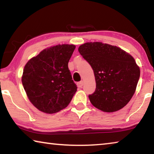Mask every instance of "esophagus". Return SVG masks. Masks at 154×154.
<instances>
[{"instance_id":"obj_1","label":"esophagus","mask_w":154,"mask_h":154,"mask_svg":"<svg viewBox=\"0 0 154 154\" xmlns=\"http://www.w3.org/2000/svg\"><path fill=\"white\" fill-rule=\"evenodd\" d=\"M77 87L78 88H82V86H83V81H81V82H78L77 83Z\"/></svg>"}]
</instances>
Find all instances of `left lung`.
Returning a JSON list of instances; mask_svg holds the SVG:
<instances>
[{
	"label": "left lung",
	"instance_id": "8db88e82",
	"mask_svg": "<svg viewBox=\"0 0 154 154\" xmlns=\"http://www.w3.org/2000/svg\"><path fill=\"white\" fill-rule=\"evenodd\" d=\"M78 50L94 73L96 90L89 95L93 106L108 113L126 106L140 77L139 66L133 57L118 47L102 42L85 43Z\"/></svg>",
	"mask_w": 154,
	"mask_h": 154
}]
</instances>
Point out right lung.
Instances as JSON below:
<instances>
[{
  "mask_svg": "<svg viewBox=\"0 0 154 154\" xmlns=\"http://www.w3.org/2000/svg\"><path fill=\"white\" fill-rule=\"evenodd\" d=\"M75 45L62 44L43 49L26 64L22 82L30 103L45 113H55L71 102L77 85L68 63Z\"/></svg>",
  "mask_w": 154,
  "mask_h": 154,
  "instance_id": "add662e5",
  "label": "right lung"
}]
</instances>
